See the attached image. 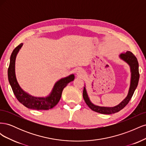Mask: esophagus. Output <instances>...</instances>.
Wrapping results in <instances>:
<instances>
[{
    "label": "esophagus",
    "mask_w": 146,
    "mask_h": 146,
    "mask_svg": "<svg viewBox=\"0 0 146 146\" xmlns=\"http://www.w3.org/2000/svg\"><path fill=\"white\" fill-rule=\"evenodd\" d=\"M77 74L78 75V76L82 77V76H85V71H84L83 70H82V69H79V70H78V71H77Z\"/></svg>",
    "instance_id": "34e87169"
}]
</instances>
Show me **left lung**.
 Listing matches in <instances>:
<instances>
[{"label": "left lung", "mask_w": 146, "mask_h": 146, "mask_svg": "<svg viewBox=\"0 0 146 146\" xmlns=\"http://www.w3.org/2000/svg\"><path fill=\"white\" fill-rule=\"evenodd\" d=\"M119 57L125 61L126 63L129 64L130 69H131V82H130V86L129 88V93L127 96L124 100H123L119 105L115 106L114 107H99L94 105L90 101L87 92L86 91L85 87L83 88V97L85 100L86 104L92 111L98 112L102 114H111L113 113H115L120 111L122 109L124 108L125 106L129 104V101L131 99L132 96L133 95L134 92L136 88L138 86L139 78V64L136 57L133 54V53L127 51L126 53L121 54L119 55Z\"/></svg>", "instance_id": "8db88e82"}]
</instances>
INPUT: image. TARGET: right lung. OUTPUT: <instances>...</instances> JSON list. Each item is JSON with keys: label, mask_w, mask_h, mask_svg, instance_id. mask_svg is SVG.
Returning a JSON list of instances; mask_svg holds the SVG:
<instances>
[{"label": "right lung", "mask_w": 146, "mask_h": 146, "mask_svg": "<svg viewBox=\"0 0 146 146\" xmlns=\"http://www.w3.org/2000/svg\"><path fill=\"white\" fill-rule=\"evenodd\" d=\"M23 44L21 43L13 50L10 56V62L8 69V81L16 99L25 107L36 110H47L54 108L60 101L62 91L68 84L74 80V74L61 78L54 86L50 94L46 98H36L24 91L17 82L15 74V60L16 55Z\"/></svg>", "instance_id": "add662e5"}]
</instances>
